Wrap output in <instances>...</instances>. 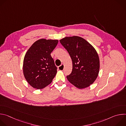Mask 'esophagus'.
Masks as SVG:
<instances>
[{"label": "esophagus", "instance_id": "34e87169", "mask_svg": "<svg viewBox=\"0 0 126 126\" xmlns=\"http://www.w3.org/2000/svg\"><path fill=\"white\" fill-rule=\"evenodd\" d=\"M64 64H61L60 66H59L58 67V69H59V70L62 71V70H64Z\"/></svg>", "mask_w": 126, "mask_h": 126}]
</instances>
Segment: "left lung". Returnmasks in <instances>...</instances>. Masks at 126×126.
Here are the masks:
<instances>
[{
    "instance_id": "8db88e82",
    "label": "left lung",
    "mask_w": 126,
    "mask_h": 126,
    "mask_svg": "<svg viewBox=\"0 0 126 126\" xmlns=\"http://www.w3.org/2000/svg\"><path fill=\"white\" fill-rule=\"evenodd\" d=\"M60 42L67 50L72 61V71L67 76L68 80L75 87H89L96 79L100 61L95 48L86 40L79 36L65 37Z\"/></svg>"
}]
</instances>
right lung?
Returning a JSON list of instances; mask_svg holds the SVG:
<instances>
[{"mask_svg": "<svg viewBox=\"0 0 126 126\" xmlns=\"http://www.w3.org/2000/svg\"><path fill=\"white\" fill-rule=\"evenodd\" d=\"M58 43L57 40L41 39L35 42L26 52L23 61V74L33 88H44L55 77L57 68L51 53Z\"/></svg>", "mask_w": 126, "mask_h": 126, "instance_id": "obj_1", "label": "right lung"}]
</instances>
